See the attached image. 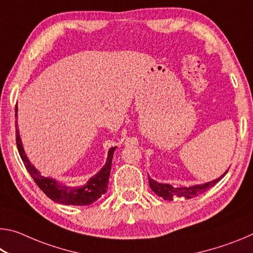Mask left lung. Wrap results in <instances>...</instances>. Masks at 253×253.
Returning a JSON list of instances; mask_svg holds the SVG:
<instances>
[{
  "instance_id": "left-lung-1",
  "label": "left lung",
  "mask_w": 253,
  "mask_h": 253,
  "mask_svg": "<svg viewBox=\"0 0 253 253\" xmlns=\"http://www.w3.org/2000/svg\"><path fill=\"white\" fill-rule=\"evenodd\" d=\"M229 169L225 170L223 175H221L219 178L213 179L211 182L204 183V184H196L193 186L188 187H174L169 184H163L158 183L155 179H153L148 176V182L149 186H151L154 193H156L158 196L164 199L165 201H172L175 198H184V199H193L195 196H199L200 194L204 193L205 191H208L209 188L215 185V184L220 181V179L224 176V175L228 173Z\"/></svg>"
}]
</instances>
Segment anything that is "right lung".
<instances>
[{"label":"right lung","instance_id":"add662e5","mask_svg":"<svg viewBox=\"0 0 253 253\" xmlns=\"http://www.w3.org/2000/svg\"><path fill=\"white\" fill-rule=\"evenodd\" d=\"M15 118H18V107H15ZM15 134L16 146L21 158L24 163L25 169L34 179L42 192L52 201L65 205H90L100 199L107 192L109 182V175L111 169V161H113L114 152L117 147H111L108 151L106 164L99 172L88 179V182L81 186H69L58 182L52 177H45L31 164L24 152L22 140H21L18 121H15Z\"/></svg>","mask_w":253,"mask_h":253}]
</instances>
